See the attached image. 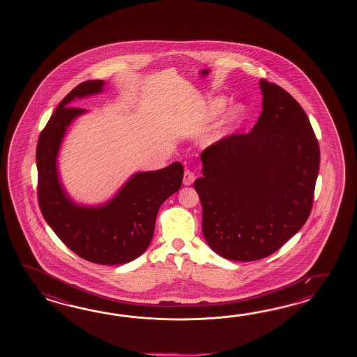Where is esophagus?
Returning a JSON list of instances; mask_svg holds the SVG:
<instances>
[{
    "instance_id": "1",
    "label": "esophagus",
    "mask_w": 357,
    "mask_h": 357,
    "mask_svg": "<svg viewBox=\"0 0 357 357\" xmlns=\"http://www.w3.org/2000/svg\"><path fill=\"white\" fill-rule=\"evenodd\" d=\"M195 180V175H194V172L192 171H190V169H186L185 171V174H183V185H186V186H189L191 185L192 182Z\"/></svg>"
}]
</instances>
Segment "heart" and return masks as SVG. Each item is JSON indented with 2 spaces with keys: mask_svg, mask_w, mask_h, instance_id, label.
<instances>
[{
  "mask_svg": "<svg viewBox=\"0 0 357 357\" xmlns=\"http://www.w3.org/2000/svg\"><path fill=\"white\" fill-rule=\"evenodd\" d=\"M226 106V99L214 98L205 106L204 111L202 114V121L211 122L213 119H215L218 114L223 111V108ZM243 114V109L240 107H232L227 111V114H225V117L222 119L220 126V135H227L231 130L235 129L238 125L240 119Z\"/></svg>",
  "mask_w": 357,
  "mask_h": 357,
  "instance_id": "heart-1",
  "label": "heart"
}]
</instances>
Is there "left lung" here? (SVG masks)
<instances>
[{
	"label": "left lung",
	"mask_w": 357,
	"mask_h": 357,
	"mask_svg": "<svg viewBox=\"0 0 357 357\" xmlns=\"http://www.w3.org/2000/svg\"><path fill=\"white\" fill-rule=\"evenodd\" d=\"M263 111L250 132L200 154L194 182L203 235L218 255L254 261L278 250L310 215L320 151L303 107L277 84L260 80Z\"/></svg>",
	"instance_id": "1"
}]
</instances>
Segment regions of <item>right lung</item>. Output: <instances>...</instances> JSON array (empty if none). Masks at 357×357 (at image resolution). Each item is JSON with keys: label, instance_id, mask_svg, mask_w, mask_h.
I'll use <instances>...</instances> for the list:
<instances>
[{"label": "right lung", "instance_id": "1", "mask_svg": "<svg viewBox=\"0 0 357 357\" xmlns=\"http://www.w3.org/2000/svg\"><path fill=\"white\" fill-rule=\"evenodd\" d=\"M103 85V80L79 84L42 130L37 145L38 203L47 223L70 250L91 263L117 266L146 250L160 205L181 188L183 167L175 162L158 171L137 172L100 206L77 205L68 197L57 174V154L70 123L86 112L70 102L97 94Z\"/></svg>", "mask_w": 357, "mask_h": 357}]
</instances>
